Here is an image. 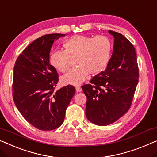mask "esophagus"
Returning a JSON list of instances; mask_svg holds the SVG:
<instances>
[{
	"label": "esophagus",
	"instance_id": "esophagus-1",
	"mask_svg": "<svg viewBox=\"0 0 157 157\" xmlns=\"http://www.w3.org/2000/svg\"><path fill=\"white\" fill-rule=\"evenodd\" d=\"M75 90H76L77 92H82V88L79 87V86H76Z\"/></svg>",
	"mask_w": 157,
	"mask_h": 157
}]
</instances>
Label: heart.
I'll return each instance as SVG.
<instances>
[{
    "instance_id": "obj_1",
    "label": "heart",
    "mask_w": 157,
    "mask_h": 157,
    "mask_svg": "<svg viewBox=\"0 0 157 157\" xmlns=\"http://www.w3.org/2000/svg\"><path fill=\"white\" fill-rule=\"evenodd\" d=\"M65 50H54L51 53L50 62L58 71L65 72L69 68L71 59L77 67L62 77L64 85H79L89 74L102 72L108 65L112 53V43L104 35L93 37L76 35L63 44Z\"/></svg>"
}]
</instances>
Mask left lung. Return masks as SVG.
I'll return each instance as SVG.
<instances>
[{
    "mask_svg": "<svg viewBox=\"0 0 157 157\" xmlns=\"http://www.w3.org/2000/svg\"><path fill=\"white\" fill-rule=\"evenodd\" d=\"M113 51L106 69L82 86L86 97L85 114L91 123L104 126L116 122L129 110L138 83L135 49L127 38L109 30Z\"/></svg>",
    "mask_w": 157,
    "mask_h": 157,
    "instance_id": "8db88e82",
    "label": "left lung"
}]
</instances>
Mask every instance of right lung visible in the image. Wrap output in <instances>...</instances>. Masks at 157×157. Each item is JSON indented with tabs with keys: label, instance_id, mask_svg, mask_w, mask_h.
<instances>
[{
	"label": "right lung",
	"instance_id": "1",
	"mask_svg": "<svg viewBox=\"0 0 157 157\" xmlns=\"http://www.w3.org/2000/svg\"><path fill=\"white\" fill-rule=\"evenodd\" d=\"M65 36L51 34L36 39L18 56L14 66V102L25 120L39 130H52L62 125L75 92L72 85L55 91L58 75L49 62L54 40Z\"/></svg>",
	"mask_w": 157,
	"mask_h": 157
}]
</instances>
